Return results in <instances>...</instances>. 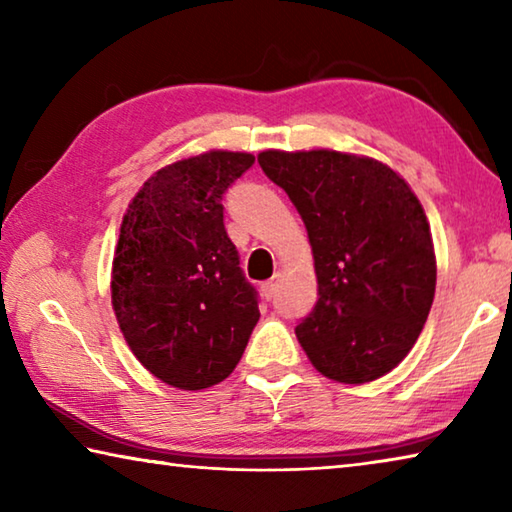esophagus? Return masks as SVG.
<instances>
[{"mask_svg":"<svg viewBox=\"0 0 512 512\" xmlns=\"http://www.w3.org/2000/svg\"><path fill=\"white\" fill-rule=\"evenodd\" d=\"M280 277H282L280 273H275V275L271 277V280L262 284V293L266 296V300H273V298H275L277 287H280Z\"/></svg>","mask_w":512,"mask_h":512,"instance_id":"obj_1","label":"esophagus"}]
</instances>
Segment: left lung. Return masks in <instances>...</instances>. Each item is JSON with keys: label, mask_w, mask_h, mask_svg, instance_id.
<instances>
[{"label": "left lung", "mask_w": 512, "mask_h": 512, "mask_svg": "<svg viewBox=\"0 0 512 512\" xmlns=\"http://www.w3.org/2000/svg\"><path fill=\"white\" fill-rule=\"evenodd\" d=\"M257 162L305 221L318 302L296 336L318 372L366 384L418 341L436 293V255L418 196L372 158L264 151Z\"/></svg>", "instance_id": "obj_1"}]
</instances>
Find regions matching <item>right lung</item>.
<instances>
[{
    "label": "right lung",
    "mask_w": 512,
    "mask_h": 512,
    "mask_svg": "<svg viewBox=\"0 0 512 512\" xmlns=\"http://www.w3.org/2000/svg\"><path fill=\"white\" fill-rule=\"evenodd\" d=\"M253 162L232 151L173 162L146 180L121 221L112 309L135 357L169 386L219 384L259 320L221 205Z\"/></svg>",
    "instance_id": "add662e5"
}]
</instances>
